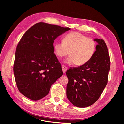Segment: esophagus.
Here are the masks:
<instances>
[{
	"label": "esophagus",
	"instance_id": "obj_1",
	"mask_svg": "<svg viewBox=\"0 0 124 124\" xmlns=\"http://www.w3.org/2000/svg\"><path fill=\"white\" fill-rule=\"evenodd\" d=\"M62 71L63 72H65L67 70V69H68L65 65H62Z\"/></svg>",
	"mask_w": 124,
	"mask_h": 124
}]
</instances>
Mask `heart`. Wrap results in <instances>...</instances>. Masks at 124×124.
<instances>
[{"instance_id":"b5f03b06","label":"heart","mask_w":124,"mask_h":124,"mask_svg":"<svg viewBox=\"0 0 124 124\" xmlns=\"http://www.w3.org/2000/svg\"><path fill=\"white\" fill-rule=\"evenodd\" d=\"M96 50L95 41L78 32L68 33L62 41L54 45V53L58 57H63L69 53L70 56L65 61L69 65L85 64L93 57Z\"/></svg>"}]
</instances>
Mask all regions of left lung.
Returning a JSON list of instances; mask_svg holds the SVG:
<instances>
[{
	"instance_id": "obj_1",
	"label": "left lung",
	"mask_w": 124,
	"mask_h": 124,
	"mask_svg": "<svg viewBox=\"0 0 124 124\" xmlns=\"http://www.w3.org/2000/svg\"><path fill=\"white\" fill-rule=\"evenodd\" d=\"M94 41L98 44L93 57L85 64L70 68L66 72L67 98L78 107L85 108L94 103L108 83L110 58L107 45L102 39Z\"/></svg>"
}]
</instances>
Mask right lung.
Here are the masks:
<instances>
[{"mask_svg":"<svg viewBox=\"0 0 124 124\" xmlns=\"http://www.w3.org/2000/svg\"><path fill=\"white\" fill-rule=\"evenodd\" d=\"M70 29L39 22L22 36L16 47L13 72L17 87L24 96L32 100L42 99L63 74L53 43Z\"/></svg>","mask_w":124,"mask_h":124,"instance_id":"1","label":"right lung"}]
</instances>
